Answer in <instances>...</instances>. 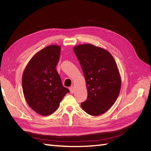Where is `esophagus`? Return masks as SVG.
Here are the masks:
<instances>
[{
  "instance_id": "esophagus-1",
  "label": "esophagus",
  "mask_w": 151,
  "mask_h": 151,
  "mask_svg": "<svg viewBox=\"0 0 151 151\" xmlns=\"http://www.w3.org/2000/svg\"><path fill=\"white\" fill-rule=\"evenodd\" d=\"M69 91H70L71 93L73 94V93H74V92H75V88L73 87H69Z\"/></svg>"
}]
</instances>
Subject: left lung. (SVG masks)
<instances>
[{
	"instance_id": "8db88e82",
	"label": "left lung",
	"mask_w": 151,
	"mask_h": 151,
	"mask_svg": "<svg viewBox=\"0 0 151 151\" xmlns=\"http://www.w3.org/2000/svg\"><path fill=\"white\" fill-rule=\"evenodd\" d=\"M86 79L87 99L81 103L86 113L98 116L115 103L121 88V78L116 62L108 50L92 44L73 48Z\"/></svg>"
}]
</instances>
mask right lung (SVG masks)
I'll return each instance as SVG.
<instances>
[{"instance_id": "1", "label": "right lung", "mask_w": 151, "mask_h": 151, "mask_svg": "<svg viewBox=\"0 0 151 151\" xmlns=\"http://www.w3.org/2000/svg\"><path fill=\"white\" fill-rule=\"evenodd\" d=\"M60 46L49 45L34 55L24 69L22 88L27 103L38 114L47 116L59 106L69 92L56 70Z\"/></svg>"}]
</instances>
